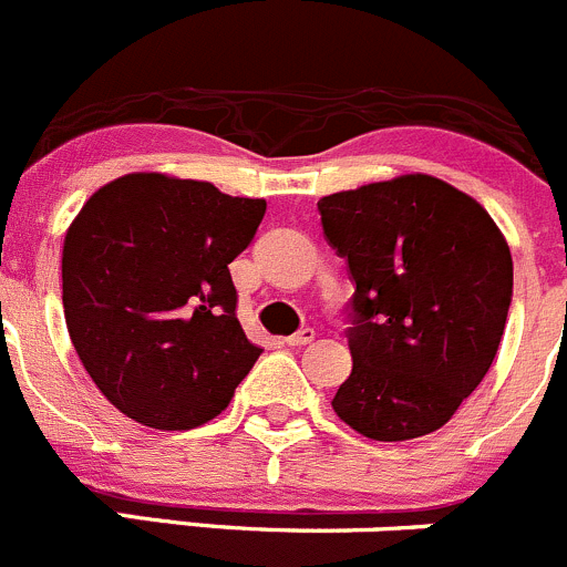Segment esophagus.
I'll return each instance as SVG.
<instances>
[{
  "mask_svg": "<svg viewBox=\"0 0 567 567\" xmlns=\"http://www.w3.org/2000/svg\"><path fill=\"white\" fill-rule=\"evenodd\" d=\"M284 342H287V344H309V342H315V328H303V331L292 333V337H287V339H284Z\"/></svg>",
  "mask_w": 567,
  "mask_h": 567,
  "instance_id": "34e87169",
  "label": "esophagus"
}]
</instances>
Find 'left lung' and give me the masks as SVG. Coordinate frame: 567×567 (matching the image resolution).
<instances>
[{"instance_id": "obj_1", "label": "left lung", "mask_w": 567, "mask_h": 567, "mask_svg": "<svg viewBox=\"0 0 567 567\" xmlns=\"http://www.w3.org/2000/svg\"><path fill=\"white\" fill-rule=\"evenodd\" d=\"M317 208L355 284L353 370L333 412L379 442L442 429L482 384L504 337V234L471 194L420 172L328 194Z\"/></svg>"}]
</instances>
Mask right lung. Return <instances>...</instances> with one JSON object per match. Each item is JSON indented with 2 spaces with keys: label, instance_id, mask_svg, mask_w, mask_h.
I'll list each match as a JSON object with an SVG mask.
<instances>
[{
  "label": "right lung",
  "instance_id": "obj_1",
  "mask_svg": "<svg viewBox=\"0 0 567 567\" xmlns=\"http://www.w3.org/2000/svg\"><path fill=\"white\" fill-rule=\"evenodd\" d=\"M267 203L206 181L133 172L96 188L63 239V315L83 368L136 423L217 417L261 348L236 320L228 264Z\"/></svg>",
  "mask_w": 567,
  "mask_h": 567
}]
</instances>
